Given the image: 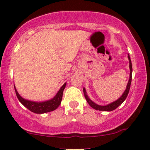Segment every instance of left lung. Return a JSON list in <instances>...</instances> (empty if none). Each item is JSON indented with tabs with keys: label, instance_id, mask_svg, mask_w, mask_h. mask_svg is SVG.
<instances>
[{
	"label": "left lung",
	"instance_id": "left-lung-1",
	"mask_svg": "<svg viewBox=\"0 0 150 150\" xmlns=\"http://www.w3.org/2000/svg\"><path fill=\"white\" fill-rule=\"evenodd\" d=\"M128 59H129V69H130V74H129V79L128 81V83H127L126 89L123 94L122 95V96L120 97V98L117 99V101H114V102L110 103L108 105H99L97 104H96L92 101L91 99L88 98L86 95V92L85 88H83V93H84V96H85V98L86 99L87 102L88 103V104L91 105V106L93 108L97 110H101V111H112L114 110H115L117 108H118L119 105H120L121 103H122L123 101L125 100L126 99L127 95H128L129 91V88H130V85H131V81H132V62H131V59L130 57H129V55L128 54Z\"/></svg>",
	"mask_w": 150,
	"mask_h": 150
}]
</instances>
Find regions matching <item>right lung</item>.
<instances>
[{
  "label": "right lung",
  "mask_w": 150,
  "mask_h": 150,
  "mask_svg": "<svg viewBox=\"0 0 150 150\" xmlns=\"http://www.w3.org/2000/svg\"><path fill=\"white\" fill-rule=\"evenodd\" d=\"M65 86L66 83H64V85L59 89L58 93L55 96L54 98H53L49 101H44V102H34V101L26 100V99L22 98L21 96H20L19 94L18 93L16 88L15 91L18 99V100L21 101V103L24 106H25L30 111L33 112L34 113L42 114L49 112L51 111H53L58 108V106L61 103L62 99L63 91L65 88Z\"/></svg>",
  "instance_id": "add662e5"
}]
</instances>
